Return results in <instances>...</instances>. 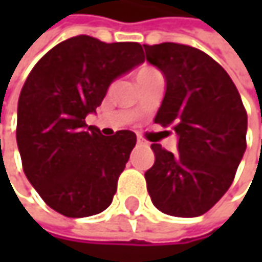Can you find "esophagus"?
I'll list each match as a JSON object with an SVG mask.
<instances>
[{
  "label": "esophagus",
  "instance_id": "34e87169",
  "mask_svg": "<svg viewBox=\"0 0 262 262\" xmlns=\"http://www.w3.org/2000/svg\"><path fill=\"white\" fill-rule=\"evenodd\" d=\"M136 144H138V145H148L147 141H144L142 138H138V139H136Z\"/></svg>",
  "mask_w": 262,
  "mask_h": 262
}]
</instances>
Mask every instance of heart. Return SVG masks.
<instances>
[{"label": "heart", "mask_w": 262, "mask_h": 262, "mask_svg": "<svg viewBox=\"0 0 262 262\" xmlns=\"http://www.w3.org/2000/svg\"><path fill=\"white\" fill-rule=\"evenodd\" d=\"M155 73H156V71L151 70V68H141V70L138 71V74H136V80L148 77V76H151V74H155Z\"/></svg>", "instance_id": "b5f03b06"}]
</instances>
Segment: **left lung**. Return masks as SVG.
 I'll return each mask as SVG.
<instances>
[{"mask_svg": "<svg viewBox=\"0 0 262 262\" xmlns=\"http://www.w3.org/2000/svg\"><path fill=\"white\" fill-rule=\"evenodd\" d=\"M165 77L155 123L176 132L178 153L151 144L145 171L153 205L174 217H199L229 189L246 151L247 114L229 74L206 53L181 43L144 45Z\"/></svg>", "mask_w": 262, "mask_h": 262, "instance_id": "left-lung-1", "label": "left lung"}]
</instances>
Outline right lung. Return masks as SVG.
Segmentation results:
<instances>
[{"label":"right lung","instance_id":"right-lung-1","mask_svg":"<svg viewBox=\"0 0 262 262\" xmlns=\"http://www.w3.org/2000/svg\"><path fill=\"white\" fill-rule=\"evenodd\" d=\"M138 42L70 37L31 70L18 101L16 142L27 179L43 202L71 219L104 211L117 192L136 135L104 136L84 118L111 83L144 62Z\"/></svg>","mask_w":262,"mask_h":262}]
</instances>
